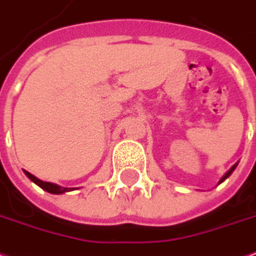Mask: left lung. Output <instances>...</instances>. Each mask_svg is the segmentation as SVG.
Wrapping results in <instances>:
<instances>
[{"instance_id": "1", "label": "left lung", "mask_w": 256, "mask_h": 256, "mask_svg": "<svg viewBox=\"0 0 256 256\" xmlns=\"http://www.w3.org/2000/svg\"><path fill=\"white\" fill-rule=\"evenodd\" d=\"M236 166H238V162H236V164H234V166H230V170H229V171L226 172V174H225V175L222 176V178H221V179H220L218 184H220V183H222V182H224L225 179H226V178H229V176H230V174H232V172L234 171V168H236Z\"/></svg>"}]
</instances>
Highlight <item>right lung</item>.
I'll use <instances>...</instances> for the list:
<instances>
[{"instance_id":"obj_1","label":"right lung","mask_w":256,"mask_h":256,"mask_svg":"<svg viewBox=\"0 0 256 256\" xmlns=\"http://www.w3.org/2000/svg\"><path fill=\"white\" fill-rule=\"evenodd\" d=\"M24 174L31 179L35 184H38V186L40 187V188H43L44 191H47V192H50V194H64V192H66V191H72L74 190V188H68V187H60L58 186V184H56V183H50V182H43L40 180V179H38L36 176H34L32 174H30V172L24 171Z\"/></svg>"}]
</instances>
